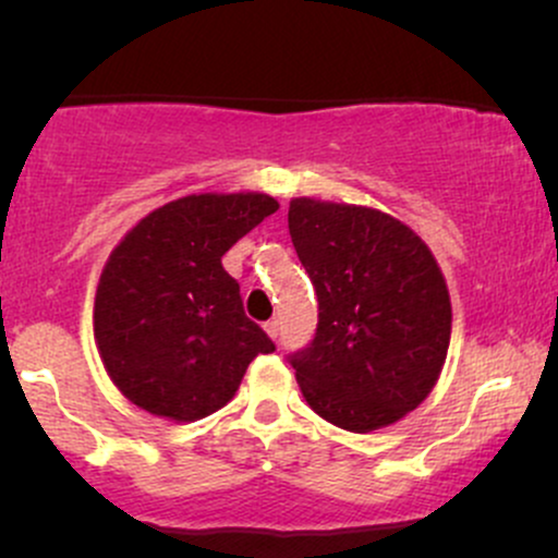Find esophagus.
Wrapping results in <instances>:
<instances>
[{
	"instance_id": "34e87169",
	"label": "esophagus",
	"mask_w": 558,
	"mask_h": 558,
	"mask_svg": "<svg viewBox=\"0 0 558 558\" xmlns=\"http://www.w3.org/2000/svg\"><path fill=\"white\" fill-rule=\"evenodd\" d=\"M265 330H267V336H270L275 341V338L280 336V323H278V319H270V323H265Z\"/></svg>"
}]
</instances>
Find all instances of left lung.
<instances>
[{"instance_id":"obj_1","label":"left lung","mask_w":558,"mask_h":558,"mask_svg":"<svg viewBox=\"0 0 558 558\" xmlns=\"http://www.w3.org/2000/svg\"><path fill=\"white\" fill-rule=\"evenodd\" d=\"M288 230L317 291V330L288 356L306 403L351 433L427 399L451 341V299L412 228L354 204L293 198Z\"/></svg>"}]
</instances>
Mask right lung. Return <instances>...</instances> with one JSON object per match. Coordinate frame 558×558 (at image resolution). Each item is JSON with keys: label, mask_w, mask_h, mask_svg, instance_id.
<instances>
[{"label": "right lung", "mask_w": 558, "mask_h": 558, "mask_svg": "<svg viewBox=\"0 0 558 558\" xmlns=\"http://www.w3.org/2000/svg\"><path fill=\"white\" fill-rule=\"evenodd\" d=\"M280 204L267 194H194L125 233L101 270L94 338L128 401L194 422L233 399L257 354L275 343L243 312L222 254Z\"/></svg>", "instance_id": "obj_1"}]
</instances>
